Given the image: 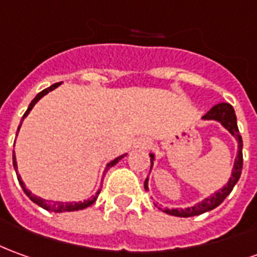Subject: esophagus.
Instances as JSON below:
<instances>
[{"mask_svg": "<svg viewBox=\"0 0 257 257\" xmlns=\"http://www.w3.org/2000/svg\"><path fill=\"white\" fill-rule=\"evenodd\" d=\"M143 145H145V146H147V145H149V143H147V142H143Z\"/></svg>", "mask_w": 257, "mask_h": 257, "instance_id": "1", "label": "esophagus"}]
</instances>
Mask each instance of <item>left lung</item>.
I'll use <instances>...</instances> for the list:
<instances>
[{"mask_svg": "<svg viewBox=\"0 0 257 257\" xmlns=\"http://www.w3.org/2000/svg\"><path fill=\"white\" fill-rule=\"evenodd\" d=\"M204 119H214V121H218V122L222 123V126L229 131L232 136L236 138L238 141V156L235 159L234 170H232V177L229 178L228 184L225 185L222 189H220L218 192H216L213 196L204 199L202 203L196 204L195 207H189V209H166L164 213L167 214H171V216L177 217H193L199 216V214H203L206 211H210V210L216 209L218 204H221L224 202V199L228 196L231 191L234 189L235 184L238 182V179L241 177L242 172V166H243V157H242V138L239 135V129H238V125H236V115H235V111L232 108V105L228 103H220L216 104L211 110L203 116ZM152 160V166H153V159L154 156L152 154L150 156ZM145 189L147 191V178L145 181Z\"/></svg>", "mask_w": 257, "mask_h": 257, "instance_id": "8db88e82", "label": "left lung"}]
</instances>
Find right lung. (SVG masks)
Masks as SVG:
<instances>
[{"label":"right lung","instance_id":"obj_1","mask_svg":"<svg viewBox=\"0 0 257 257\" xmlns=\"http://www.w3.org/2000/svg\"><path fill=\"white\" fill-rule=\"evenodd\" d=\"M61 83H55V85L50 86V87H47V89H44L43 91H40L37 96H36L33 100H32V103L29 104V108L26 110V112L23 114L22 119L25 118V116H28V114L30 112V110L33 108V105H35L39 100H40L43 96H46L48 91L54 90L55 87H58ZM18 131H19V128H18ZM126 154H123V156H119V157H116L115 160H112V161H110L108 164H107V168H105V171L110 168V167L115 166L116 163L119 161V160L122 159V157H125ZM12 159H14V167H15V170L18 168V166H16V160H15V152H14V156H12ZM18 175V174H16ZM18 181H19V184H21V186H22L23 192L26 193L29 196V199L32 200V202H35L36 204H39L40 207H43V209L48 210V211H55V213H62V211H75V210H82V209H86V207H89V206H91V204L94 203V200H96V196H97L98 193H100V191H97V193H96V196L93 197L91 200H86V202H79V203H62V202H48V200H44V199H41V197H37L35 196V195H32V192L29 191V189H26V186H25V184L22 182V179H21V175H18Z\"/></svg>","mask_w":257,"mask_h":257}]
</instances>
